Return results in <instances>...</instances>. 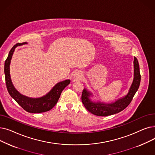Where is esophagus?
<instances>
[{"label": "esophagus", "instance_id": "34e87169", "mask_svg": "<svg viewBox=\"0 0 155 155\" xmlns=\"http://www.w3.org/2000/svg\"><path fill=\"white\" fill-rule=\"evenodd\" d=\"M74 77H75L76 78H80V77H81V75H80V73H79L78 72L75 73H74Z\"/></svg>", "mask_w": 155, "mask_h": 155}]
</instances>
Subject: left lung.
<instances>
[{
    "label": "left lung",
    "instance_id": "left-lung-1",
    "mask_svg": "<svg viewBox=\"0 0 155 155\" xmlns=\"http://www.w3.org/2000/svg\"><path fill=\"white\" fill-rule=\"evenodd\" d=\"M134 63V78L133 83L126 95L119 99L114 102L105 104L103 102H94L90 97L92 93L84 88L82 94V101L88 111L99 116H107L117 114L126 108L131 103L134 95L139 88L141 82V75L140 72V66L136 57Z\"/></svg>",
    "mask_w": 155,
    "mask_h": 155
}]
</instances>
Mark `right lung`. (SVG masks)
<instances>
[{
  "instance_id": "1",
  "label": "right lung",
  "mask_w": 155,
  "mask_h": 155,
  "mask_svg": "<svg viewBox=\"0 0 155 155\" xmlns=\"http://www.w3.org/2000/svg\"><path fill=\"white\" fill-rule=\"evenodd\" d=\"M24 43H26L15 44L11 48L5 61L4 73L7 91L10 95L17 102L20 106L28 112L41 113L49 111L56 104L63 89L70 83V80H66L56 84L47 94L39 98H31V97L21 94L15 88L11 81L10 75V63L15 48L22 45Z\"/></svg>"
}]
</instances>
